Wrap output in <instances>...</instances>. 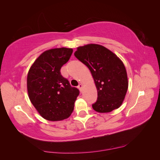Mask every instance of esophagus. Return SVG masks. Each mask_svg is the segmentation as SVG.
I'll return each mask as SVG.
<instances>
[{
  "label": "esophagus",
  "mask_w": 160,
  "mask_h": 160,
  "mask_svg": "<svg viewBox=\"0 0 160 160\" xmlns=\"http://www.w3.org/2000/svg\"><path fill=\"white\" fill-rule=\"evenodd\" d=\"M78 88H79V89L81 91H82V89H83V85H82V84H79V85H78Z\"/></svg>",
  "instance_id": "34e87169"
}]
</instances>
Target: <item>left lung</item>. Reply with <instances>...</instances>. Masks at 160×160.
Instances as JSON below:
<instances>
[{"label": "left lung", "instance_id": "left-lung-1", "mask_svg": "<svg viewBox=\"0 0 160 160\" xmlns=\"http://www.w3.org/2000/svg\"><path fill=\"white\" fill-rule=\"evenodd\" d=\"M74 55L90 70L98 90V99L92 105L99 113H108L122 104L128 88L125 67L117 55L96 44L77 48Z\"/></svg>", "mask_w": 160, "mask_h": 160}]
</instances>
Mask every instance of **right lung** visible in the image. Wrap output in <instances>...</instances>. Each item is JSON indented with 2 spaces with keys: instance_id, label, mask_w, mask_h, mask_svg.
<instances>
[{
  "instance_id": "add662e5",
  "label": "right lung",
  "mask_w": 160,
  "mask_h": 160,
  "mask_svg": "<svg viewBox=\"0 0 160 160\" xmlns=\"http://www.w3.org/2000/svg\"><path fill=\"white\" fill-rule=\"evenodd\" d=\"M72 49L57 48L45 51L30 68L27 90L34 107L43 118L60 121L68 118L74 109L79 90L62 76L61 69L68 61Z\"/></svg>"
}]
</instances>
